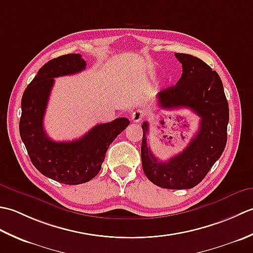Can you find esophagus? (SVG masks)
Returning <instances> with one entry per match:
<instances>
[{"instance_id": "1", "label": "esophagus", "mask_w": 253, "mask_h": 253, "mask_svg": "<svg viewBox=\"0 0 253 253\" xmlns=\"http://www.w3.org/2000/svg\"><path fill=\"white\" fill-rule=\"evenodd\" d=\"M142 118H143V112L142 111H135L131 114V121L133 122V123H139V122H141L142 121Z\"/></svg>"}]
</instances>
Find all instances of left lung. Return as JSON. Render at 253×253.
Returning <instances> with one entry per match:
<instances>
[{
    "label": "left lung",
    "mask_w": 253,
    "mask_h": 253,
    "mask_svg": "<svg viewBox=\"0 0 253 253\" xmlns=\"http://www.w3.org/2000/svg\"><path fill=\"white\" fill-rule=\"evenodd\" d=\"M182 65L180 79L158 93L163 110L190 109L200 116V127L182 152L160 162L148 146L149 124H142L141 161L144 174L154 185L165 189H190L206 177L221 157L227 141L228 102L216 72L200 58L175 53Z\"/></svg>",
    "instance_id": "obj_1"
}]
</instances>
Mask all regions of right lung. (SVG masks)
Wrapping results in <instances>:
<instances>
[{
	"label": "right lung",
	"mask_w": 253,
	"mask_h": 253,
	"mask_svg": "<svg viewBox=\"0 0 253 253\" xmlns=\"http://www.w3.org/2000/svg\"><path fill=\"white\" fill-rule=\"evenodd\" d=\"M85 61L80 54L53 58L42 66L21 98L19 132L32 164L41 174L65 185H79L98 175L107 149L129 125L120 117L98 124L79 138L68 142L53 141L43 128V117L54 78L80 73Z\"/></svg>",
	"instance_id": "obj_1"
}]
</instances>
